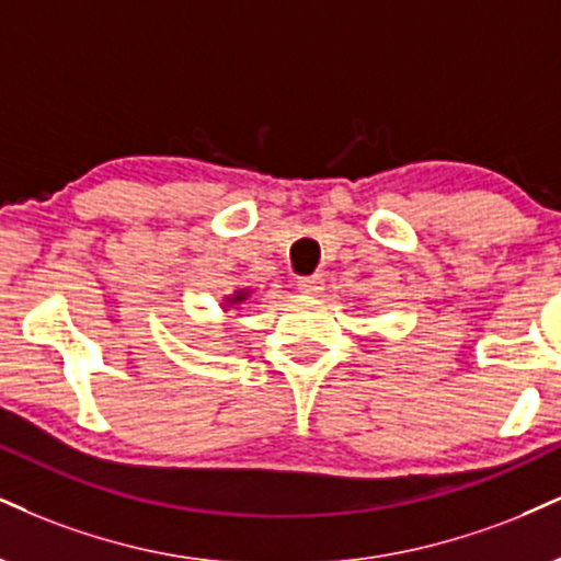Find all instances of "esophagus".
<instances>
[{
  "label": "esophagus",
  "mask_w": 561,
  "mask_h": 561,
  "mask_svg": "<svg viewBox=\"0 0 561 561\" xmlns=\"http://www.w3.org/2000/svg\"><path fill=\"white\" fill-rule=\"evenodd\" d=\"M298 289L302 295H319L323 289V276L313 274V276H300L298 279Z\"/></svg>",
  "instance_id": "1"
}]
</instances>
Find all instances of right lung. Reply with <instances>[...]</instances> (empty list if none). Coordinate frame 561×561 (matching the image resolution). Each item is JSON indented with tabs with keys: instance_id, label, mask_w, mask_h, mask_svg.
Here are the masks:
<instances>
[{
	"instance_id": "1",
	"label": "right lung",
	"mask_w": 561,
	"mask_h": 561,
	"mask_svg": "<svg viewBox=\"0 0 561 561\" xmlns=\"http://www.w3.org/2000/svg\"><path fill=\"white\" fill-rule=\"evenodd\" d=\"M248 295H251V293H248V289H238V293H234V295H229L227 302H229V306H240V302L245 300Z\"/></svg>"
}]
</instances>
